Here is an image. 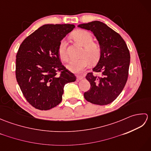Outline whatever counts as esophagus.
<instances>
[{"label": "esophagus", "mask_w": 151, "mask_h": 151, "mask_svg": "<svg viewBox=\"0 0 151 151\" xmlns=\"http://www.w3.org/2000/svg\"><path fill=\"white\" fill-rule=\"evenodd\" d=\"M83 78H84V76H76V81H81V80H82Z\"/></svg>", "instance_id": "34e87169"}]
</instances>
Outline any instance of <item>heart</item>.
Returning a JSON list of instances; mask_svg holds the SVG:
<instances>
[{"label":"heart","mask_w":151,"mask_h":151,"mask_svg":"<svg viewBox=\"0 0 151 151\" xmlns=\"http://www.w3.org/2000/svg\"><path fill=\"white\" fill-rule=\"evenodd\" d=\"M73 37L75 41L84 47L82 52L83 56L78 59H73L67 65V69L73 73H78L84 70L91 63L96 62L100 58L101 54V49L99 45L93 42L91 34L85 30H78L73 34ZM58 55L63 61L68 60L66 50V41L65 40H61L58 49Z\"/></svg>","instance_id":"b5f03b06"}]
</instances>
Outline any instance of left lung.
<instances>
[{
	"label": "left lung",
	"instance_id": "1",
	"mask_svg": "<svg viewBox=\"0 0 151 151\" xmlns=\"http://www.w3.org/2000/svg\"><path fill=\"white\" fill-rule=\"evenodd\" d=\"M90 30L99 41L101 54L93 71L100 73L98 77L92 73L86 78L91 88L84 96L87 101L98 105L110 104L123 91L129 75V50L119 34L102 22L95 21L78 25Z\"/></svg>",
	"mask_w": 151,
	"mask_h": 151
}]
</instances>
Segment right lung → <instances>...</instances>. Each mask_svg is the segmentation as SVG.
<instances>
[{
  "instance_id": "add662e5",
  "label": "right lung",
  "mask_w": 151,
  "mask_h": 151,
  "mask_svg": "<svg viewBox=\"0 0 151 151\" xmlns=\"http://www.w3.org/2000/svg\"><path fill=\"white\" fill-rule=\"evenodd\" d=\"M75 27L70 24H44L19 48L16 79L24 97L35 108L47 110L56 106L62 100L64 86L76 81L74 74L62 64L58 52L61 40Z\"/></svg>"
}]
</instances>
